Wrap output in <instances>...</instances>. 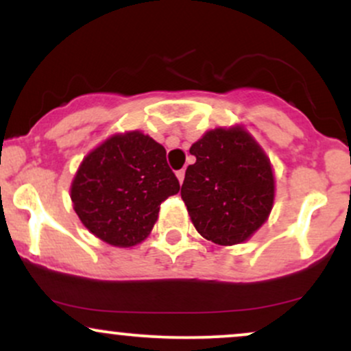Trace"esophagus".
Returning <instances> with one entry per match:
<instances>
[{
  "label": "esophagus",
  "mask_w": 351,
  "mask_h": 351,
  "mask_svg": "<svg viewBox=\"0 0 351 351\" xmlns=\"http://www.w3.org/2000/svg\"><path fill=\"white\" fill-rule=\"evenodd\" d=\"M176 178H178L180 184L183 183V180H184V170H180V171H176Z\"/></svg>",
  "instance_id": "esophagus-1"
}]
</instances>
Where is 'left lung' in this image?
Listing matches in <instances>:
<instances>
[{
    "instance_id": "obj_1",
    "label": "left lung",
    "mask_w": 351,
    "mask_h": 351,
    "mask_svg": "<svg viewBox=\"0 0 351 351\" xmlns=\"http://www.w3.org/2000/svg\"><path fill=\"white\" fill-rule=\"evenodd\" d=\"M181 198L196 231L219 245L247 241L267 221L276 196L269 156L243 125L209 130L189 148Z\"/></svg>"
}]
</instances>
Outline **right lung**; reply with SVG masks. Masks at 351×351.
I'll return each mask as SVG.
<instances>
[{"label": "right lung", "mask_w": 351, "mask_h": 351, "mask_svg": "<svg viewBox=\"0 0 351 351\" xmlns=\"http://www.w3.org/2000/svg\"><path fill=\"white\" fill-rule=\"evenodd\" d=\"M178 191L163 145L134 130L108 136L87 153L72 180L71 199L92 234L132 247L147 239L160 204Z\"/></svg>", "instance_id": "right-lung-1"}]
</instances>
